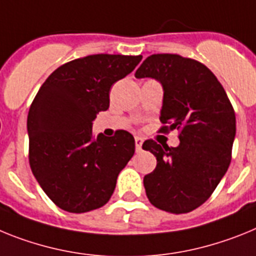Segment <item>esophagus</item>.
Segmentation results:
<instances>
[{"mask_svg":"<svg viewBox=\"0 0 256 256\" xmlns=\"http://www.w3.org/2000/svg\"><path fill=\"white\" fill-rule=\"evenodd\" d=\"M143 139L139 136L135 138V146H136V150H142V146H143Z\"/></svg>","mask_w":256,"mask_h":256,"instance_id":"1","label":"esophagus"}]
</instances>
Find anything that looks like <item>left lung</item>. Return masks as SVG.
<instances>
[{
	"label": "left lung",
	"instance_id": "left-lung-1",
	"mask_svg": "<svg viewBox=\"0 0 256 256\" xmlns=\"http://www.w3.org/2000/svg\"><path fill=\"white\" fill-rule=\"evenodd\" d=\"M153 78L164 90L162 130L178 128L179 146L146 140L157 166L144 176L153 206L184 214L201 206L214 192L230 164L236 116L223 86L208 66L176 54L150 55L135 72Z\"/></svg>",
	"mask_w": 256,
	"mask_h": 256
}]
</instances>
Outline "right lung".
<instances>
[{"instance_id": "1", "label": "right lung", "mask_w": 256, "mask_h": 256, "mask_svg": "<svg viewBox=\"0 0 256 256\" xmlns=\"http://www.w3.org/2000/svg\"><path fill=\"white\" fill-rule=\"evenodd\" d=\"M142 55L96 54L51 73L30 108V165L58 208L81 214L104 206L117 176L134 156V136L92 135V121L110 108V90L140 63Z\"/></svg>"}]
</instances>
